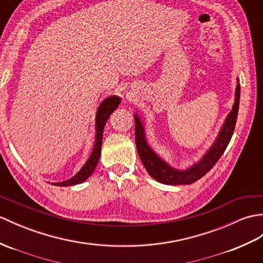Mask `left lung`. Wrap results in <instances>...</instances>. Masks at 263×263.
I'll return each mask as SVG.
<instances>
[{"instance_id":"left-lung-1","label":"left lung","mask_w":263,"mask_h":263,"mask_svg":"<svg viewBox=\"0 0 263 263\" xmlns=\"http://www.w3.org/2000/svg\"><path fill=\"white\" fill-rule=\"evenodd\" d=\"M240 83L237 79V85L235 89L234 105L230 114L225 120L224 124L219 131L215 142L201 158L199 162L195 163L193 167L186 170H177L170 167L167 162H164L159 156L156 155L150 146L146 143L144 137V127L138 114H134V130H136V144L138 155L141 159L144 168L152 178L157 181L166 185H188L197 181L201 177L205 176L210 170L214 167L219 158L224 154L228 144L233 136L234 127L237 119L240 104Z\"/></svg>"}]
</instances>
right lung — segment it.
<instances>
[{
  "instance_id": "1",
  "label": "right lung",
  "mask_w": 263,
  "mask_h": 263,
  "mask_svg": "<svg viewBox=\"0 0 263 263\" xmlns=\"http://www.w3.org/2000/svg\"><path fill=\"white\" fill-rule=\"evenodd\" d=\"M120 103H121V100L118 96H109L101 103V105L99 106V108H97L96 118H95V120H96V122H95L96 123L95 144H94V149H93V151H91V154L88 158V160L86 161V163L84 164L83 168L79 170V172L74 177H71L70 179L62 181V182H52V185H54V186L77 185V184H81V182L86 180L88 177L93 174L96 164L100 160L104 126H105V123H106L107 119L109 118V115H111L114 109L120 105Z\"/></svg>"
}]
</instances>
